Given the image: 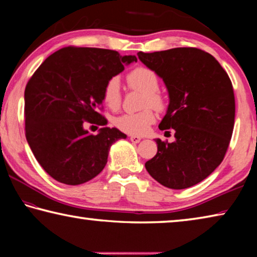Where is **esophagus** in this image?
Segmentation results:
<instances>
[{
	"label": "esophagus",
	"instance_id": "obj_1",
	"mask_svg": "<svg viewBox=\"0 0 257 257\" xmlns=\"http://www.w3.org/2000/svg\"><path fill=\"white\" fill-rule=\"evenodd\" d=\"M129 139L134 143V144H137V143L141 142V139H142V138L139 137V136H130V137H129Z\"/></svg>",
	"mask_w": 257,
	"mask_h": 257
}]
</instances>
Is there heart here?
I'll use <instances>...</instances> for the list:
<instances>
[{"label":"heart","mask_w":257,"mask_h":257,"mask_svg":"<svg viewBox=\"0 0 257 257\" xmlns=\"http://www.w3.org/2000/svg\"><path fill=\"white\" fill-rule=\"evenodd\" d=\"M130 89L143 93L141 107L144 110L137 113H127L114 120L115 127L130 135L144 134L155 121V114L152 108L163 112L167 107V99L160 92V79L158 73L147 67H137L130 71L127 77ZM103 102L111 110H118L122 102V93L118 78L113 77L103 88Z\"/></svg>","instance_id":"obj_1"}]
</instances>
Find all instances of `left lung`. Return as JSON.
<instances>
[{"label": "left lung", "instance_id": "left-lung-1", "mask_svg": "<svg viewBox=\"0 0 257 257\" xmlns=\"http://www.w3.org/2000/svg\"><path fill=\"white\" fill-rule=\"evenodd\" d=\"M137 55L167 85L170 104L159 128L176 137L155 139L158 153L145 168L168 188H188L210 176L227 153L236 112L231 80L210 53L195 47Z\"/></svg>", "mask_w": 257, "mask_h": 257}]
</instances>
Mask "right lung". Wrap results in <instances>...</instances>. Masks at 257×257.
I'll list each match as a JSON object with an SVG mask.
<instances>
[{"label":"right lung","instance_id":"obj_1","mask_svg":"<svg viewBox=\"0 0 257 257\" xmlns=\"http://www.w3.org/2000/svg\"><path fill=\"white\" fill-rule=\"evenodd\" d=\"M136 62L133 55L96 47L67 46L50 55L25 89V134L47 175L66 185H80L101 172L111 145L125 138L116 128L89 134L85 122L106 125L102 114L107 80Z\"/></svg>","mask_w":257,"mask_h":257}]
</instances>
